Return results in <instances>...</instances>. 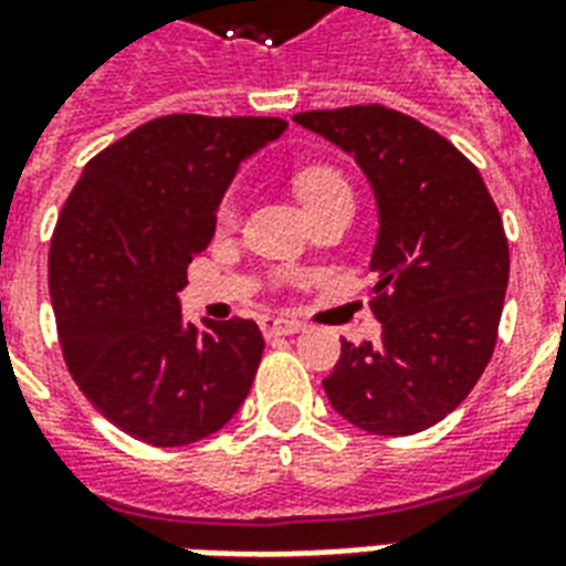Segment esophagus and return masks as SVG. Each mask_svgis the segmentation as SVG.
Here are the masks:
<instances>
[{
  "label": "esophagus",
  "instance_id": "34e87169",
  "mask_svg": "<svg viewBox=\"0 0 566 566\" xmlns=\"http://www.w3.org/2000/svg\"><path fill=\"white\" fill-rule=\"evenodd\" d=\"M261 332L264 337H287L302 332L300 319H282V317H264L261 319Z\"/></svg>",
  "mask_w": 566,
  "mask_h": 566
}]
</instances>
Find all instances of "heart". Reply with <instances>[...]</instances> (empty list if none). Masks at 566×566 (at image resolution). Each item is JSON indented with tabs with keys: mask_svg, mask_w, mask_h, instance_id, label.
I'll return each mask as SVG.
<instances>
[{
	"mask_svg": "<svg viewBox=\"0 0 566 566\" xmlns=\"http://www.w3.org/2000/svg\"><path fill=\"white\" fill-rule=\"evenodd\" d=\"M291 185L308 213L323 208V205L335 202V199H344V196L353 199V190H349V181L344 179V172L335 170V167H328V164L302 167V170L293 172ZM234 217H238V199L231 193H226L220 199V205H217V222H220V226H231Z\"/></svg>",
	"mask_w": 566,
	"mask_h": 566,
	"instance_id": "obj_1",
	"label": "heart"
}]
</instances>
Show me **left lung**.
I'll use <instances>...</instances> for the list:
<instances>
[{
  "instance_id": "8db88e82",
  "label": "left lung",
  "mask_w": 566,
  "mask_h": 566,
  "mask_svg": "<svg viewBox=\"0 0 566 566\" xmlns=\"http://www.w3.org/2000/svg\"><path fill=\"white\" fill-rule=\"evenodd\" d=\"M293 119L355 155L381 220L367 287L381 340L340 344L328 402L373 434H417L455 411L491 361L511 266L500 208L475 164L402 111Z\"/></svg>"
}]
</instances>
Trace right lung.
I'll return each mask as SVG.
<instances>
[{"mask_svg":"<svg viewBox=\"0 0 566 566\" xmlns=\"http://www.w3.org/2000/svg\"><path fill=\"white\" fill-rule=\"evenodd\" d=\"M284 128L279 117L149 119L93 155L57 213L49 296L66 370L105 420L149 447L208 438L252 387L264 355L255 323H181L179 291L238 164Z\"/></svg>","mask_w":566,"mask_h":566,"instance_id":"obj_1","label":"right lung"}]
</instances>
